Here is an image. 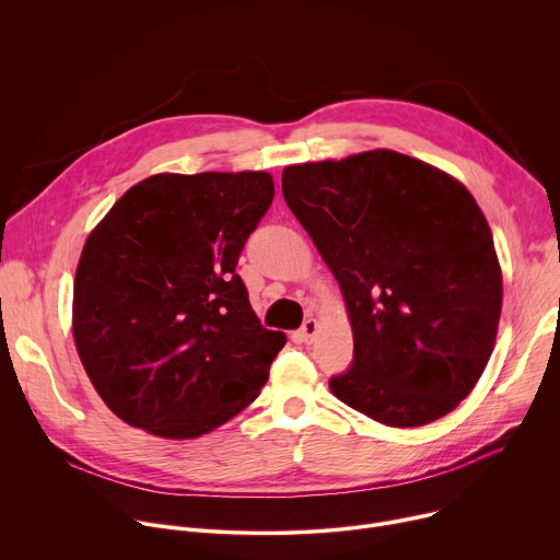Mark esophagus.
I'll return each mask as SVG.
<instances>
[{
  "mask_svg": "<svg viewBox=\"0 0 560 560\" xmlns=\"http://www.w3.org/2000/svg\"><path fill=\"white\" fill-rule=\"evenodd\" d=\"M316 318H305L303 322V326H301V330H299V335H301V341H305V343H310L312 339H314V335H316Z\"/></svg>",
  "mask_w": 560,
  "mask_h": 560,
  "instance_id": "1",
  "label": "esophagus"
}]
</instances>
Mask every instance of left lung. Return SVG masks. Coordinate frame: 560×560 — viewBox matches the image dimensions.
Segmentation results:
<instances>
[{
	"label": "left lung",
	"mask_w": 560,
	"mask_h": 560,
	"mask_svg": "<svg viewBox=\"0 0 560 560\" xmlns=\"http://www.w3.org/2000/svg\"><path fill=\"white\" fill-rule=\"evenodd\" d=\"M281 188L346 296L354 357L332 394L392 428L450 415L490 361L503 301L474 197L394 150L288 166Z\"/></svg>",
	"instance_id": "1"
}]
</instances>
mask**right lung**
Returning a JSON list of instances; mask_svg holds the SVG:
<instances>
[{
	"label": "right lung",
	"instance_id": "obj_1",
	"mask_svg": "<svg viewBox=\"0 0 560 560\" xmlns=\"http://www.w3.org/2000/svg\"><path fill=\"white\" fill-rule=\"evenodd\" d=\"M272 197L268 173H164L132 186L91 232L72 335L128 425L195 439L259 396L285 337L261 326L236 264Z\"/></svg>",
	"mask_w": 560,
	"mask_h": 560
}]
</instances>
